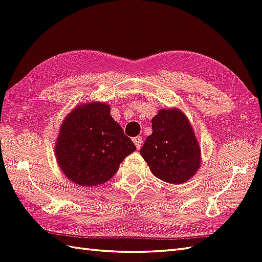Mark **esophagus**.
<instances>
[{"instance_id":"obj_1","label":"esophagus","mask_w":262,"mask_h":262,"mask_svg":"<svg viewBox=\"0 0 262 262\" xmlns=\"http://www.w3.org/2000/svg\"><path fill=\"white\" fill-rule=\"evenodd\" d=\"M133 143L136 144L137 149H140V148H141V145H142V143H143V141H142V137H136V138H133Z\"/></svg>"}]
</instances>
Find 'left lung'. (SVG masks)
Instances as JSON below:
<instances>
[{"mask_svg":"<svg viewBox=\"0 0 262 262\" xmlns=\"http://www.w3.org/2000/svg\"><path fill=\"white\" fill-rule=\"evenodd\" d=\"M153 176L183 183L200 167V148L187 117L179 110H160L152 119V135L140 150Z\"/></svg>","mask_w":262,"mask_h":262,"instance_id":"1","label":"left lung"}]
</instances>
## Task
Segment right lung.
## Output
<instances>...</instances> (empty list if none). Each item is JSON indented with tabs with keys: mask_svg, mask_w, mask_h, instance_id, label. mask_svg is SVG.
I'll use <instances>...</instances> for the list:
<instances>
[{
	"mask_svg": "<svg viewBox=\"0 0 262 262\" xmlns=\"http://www.w3.org/2000/svg\"><path fill=\"white\" fill-rule=\"evenodd\" d=\"M136 145L110 116V106H79L63 122L55 145L57 162L68 179L83 187L103 183Z\"/></svg>",
	"mask_w": 262,
	"mask_h": 262,
	"instance_id": "obj_1",
	"label": "right lung"
}]
</instances>
